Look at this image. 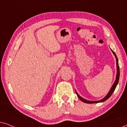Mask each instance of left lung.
I'll list each match as a JSON object with an SVG mask.
<instances>
[{
  "label": "left lung",
  "mask_w": 127,
  "mask_h": 127,
  "mask_svg": "<svg viewBox=\"0 0 127 127\" xmlns=\"http://www.w3.org/2000/svg\"><path fill=\"white\" fill-rule=\"evenodd\" d=\"M112 52L115 55V57H116V64H117V75H116V81L115 82V83H113V86H112V88L110 89V90L109 91V92L108 93V94H107L106 95V97L105 98H103V99H102L101 100H99V101H87V100L83 98H82L81 96H80L79 94L77 93V92H76V95H77L78 97L81 100L82 102H83L85 103H98V102H104L106 101V100L108 99L109 98L110 96L112 95V94H113V93L114 92V91H115L116 87L118 83H119V77H120V68H119V63H118V59H117V57L116 56V53L115 52H113V51L112 50Z\"/></svg>",
  "instance_id": "obj_1"
}]
</instances>
